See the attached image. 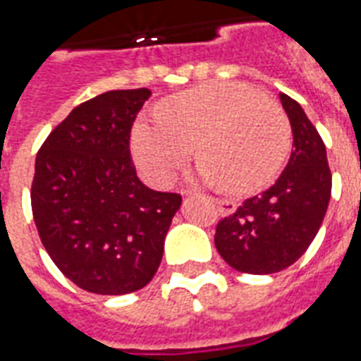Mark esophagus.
<instances>
[{
	"mask_svg": "<svg viewBox=\"0 0 361 361\" xmlns=\"http://www.w3.org/2000/svg\"><path fill=\"white\" fill-rule=\"evenodd\" d=\"M215 206H217V212L221 215H232L236 212V204L231 202V200H225V198H217Z\"/></svg>",
	"mask_w": 361,
	"mask_h": 361,
	"instance_id": "obj_1",
	"label": "esophagus"
}]
</instances>
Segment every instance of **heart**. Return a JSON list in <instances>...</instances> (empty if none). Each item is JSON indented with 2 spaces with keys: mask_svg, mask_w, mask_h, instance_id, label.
<instances>
[{
  "mask_svg": "<svg viewBox=\"0 0 361 361\" xmlns=\"http://www.w3.org/2000/svg\"><path fill=\"white\" fill-rule=\"evenodd\" d=\"M202 178L234 195L260 191L275 180L290 149V123L274 99L240 84H202L142 118L133 149L144 176L164 187L191 159Z\"/></svg>",
  "mask_w": 361,
  "mask_h": 361,
  "instance_id": "obj_1",
  "label": "heart"
}]
</instances>
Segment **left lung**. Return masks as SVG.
<instances>
[{"label":"left lung","mask_w":361,"mask_h":361,"mask_svg":"<svg viewBox=\"0 0 361 361\" xmlns=\"http://www.w3.org/2000/svg\"><path fill=\"white\" fill-rule=\"evenodd\" d=\"M294 149L279 180L260 197L247 198L215 228V247L228 266L255 275L288 268L314 240L331 197L326 146L303 109L285 93Z\"/></svg>","instance_id":"left-lung-1"}]
</instances>
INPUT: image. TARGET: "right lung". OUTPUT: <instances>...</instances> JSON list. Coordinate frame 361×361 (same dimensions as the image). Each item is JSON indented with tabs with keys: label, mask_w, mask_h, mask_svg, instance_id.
Instances as JSON below:
<instances>
[{
	"label": "right lung",
	"mask_w": 361,
	"mask_h": 361,
	"mask_svg": "<svg viewBox=\"0 0 361 361\" xmlns=\"http://www.w3.org/2000/svg\"><path fill=\"white\" fill-rule=\"evenodd\" d=\"M149 95L147 87L114 90L78 104L37 153L39 238L82 290L120 296L146 286L180 209V195L144 185L130 159V127Z\"/></svg>",
	"instance_id": "1"
}]
</instances>
